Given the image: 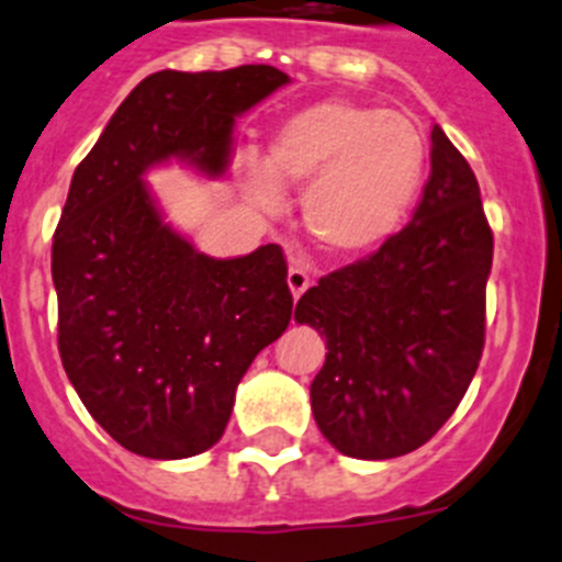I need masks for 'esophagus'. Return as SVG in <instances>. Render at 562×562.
<instances>
[{"label":"esophagus","instance_id":"obj_1","mask_svg":"<svg viewBox=\"0 0 562 562\" xmlns=\"http://www.w3.org/2000/svg\"><path fill=\"white\" fill-rule=\"evenodd\" d=\"M286 283H289V292H292V297L297 300L300 294H303L305 289L311 286V279H308V273H305L303 268H289Z\"/></svg>","mask_w":562,"mask_h":562}]
</instances>
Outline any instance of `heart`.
Returning <instances> with one entry per match:
<instances>
[{"instance_id": "heart-1", "label": "heart", "mask_w": 562, "mask_h": 562, "mask_svg": "<svg viewBox=\"0 0 562 562\" xmlns=\"http://www.w3.org/2000/svg\"><path fill=\"white\" fill-rule=\"evenodd\" d=\"M243 186L279 213L283 186H305L308 235L336 257H366L404 226L429 175L424 131L398 111L327 98L281 122L268 158H243Z\"/></svg>"}]
</instances>
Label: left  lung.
Returning a JSON list of instances; mask_svg holds the SVG:
<instances>
[{"label":"left lung","mask_w":562,"mask_h":562,"mask_svg":"<svg viewBox=\"0 0 562 562\" xmlns=\"http://www.w3.org/2000/svg\"><path fill=\"white\" fill-rule=\"evenodd\" d=\"M492 251L475 175L435 125L413 221L369 259L319 279L294 308L325 336L311 409L336 451L396 459L451 418L483 352Z\"/></svg>","instance_id":"left-lung-1"}]
</instances>
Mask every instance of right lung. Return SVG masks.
Instances as JSON below:
<instances>
[{
    "instance_id": "obj_1",
    "label": "right lung",
    "mask_w": 562,
    "mask_h": 562,
    "mask_svg": "<svg viewBox=\"0 0 562 562\" xmlns=\"http://www.w3.org/2000/svg\"><path fill=\"white\" fill-rule=\"evenodd\" d=\"M283 85L270 65L160 70L76 166L52 246L59 358L92 418L138 457L213 448L243 374L292 319L276 243L237 259L196 251L144 175L171 158L224 175L235 120Z\"/></svg>"
}]
</instances>
